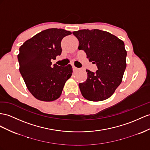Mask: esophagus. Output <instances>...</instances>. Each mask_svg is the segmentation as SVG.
<instances>
[{"label": "esophagus", "instance_id": "1", "mask_svg": "<svg viewBox=\"0 0 150 150\" xmlns=\"http://www.w3.org/2000/svg\"><path fill=\"white\" fill-rule=\"evenodd\" d=\"M72 68H73V70H74V71H76V70H79V68L75 67L74 65H72Z\"/></svg>", "mask_w": 150, "mask_h": 150}]
</instances>
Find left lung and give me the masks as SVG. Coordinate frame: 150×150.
<instances>
[{"label": "left lung", "mask_w": 150, "mask_h": 150, "mask_svg": "<svg viewBox=\"0 0 150 150\" xmlns=\"http://www.w3.org/2000/svg\"><path fill=\"white\" fill-rule=\"evenodd\" d=\"M73 34L79 41V50L86 52L98 70H86L87 79L79 84L84 98L101 101L109 98L121 83L126 68L124 42L109 32L98 29L80 30Z\"/></svg>", "instance_id": "obj_1"}]
</instances>
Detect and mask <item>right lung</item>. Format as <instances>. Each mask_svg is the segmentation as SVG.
<instances>
[{
    "label": "right lung",
    "mask_w": 150,
    "mask_h": 150,
    "mask_svg": "<svg viewBox=\"0 0 150 150\" xmlns=\"http://www.w3.org/2000/svg\"><path fill=\"white\" fill-rule=\"evenodd\" d=\"M71 34L61 28L45 30L26 40L20 47V71L28 91L38 100L52 101L59 98L73 72L71 64L51 66V59L60 56L63 38Z\"/></svg>",
    "instance_id": "add662e5"
}]
</instances>
